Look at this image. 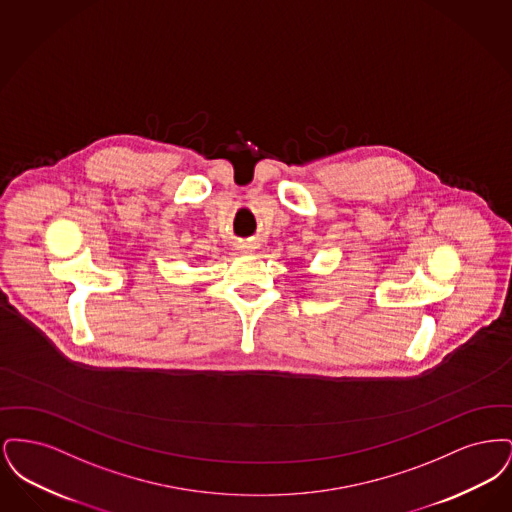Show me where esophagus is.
Here are the masks:
<instances>
[{
  "mask_svg": "<svg viewBox=\"0 0 512 512\" xmlns=\"http://www.w3.org/2000/svg\"><path fill=\"white\" fill-rule=\"evenodd\" d=\"M245 247H247V245H245Z\"/></svg>",
  "mask_w": 512,
  "mask_h": 512,
  "instance_id": "esophagus-1",
  "label": "esophagus"
}]
</instances>
